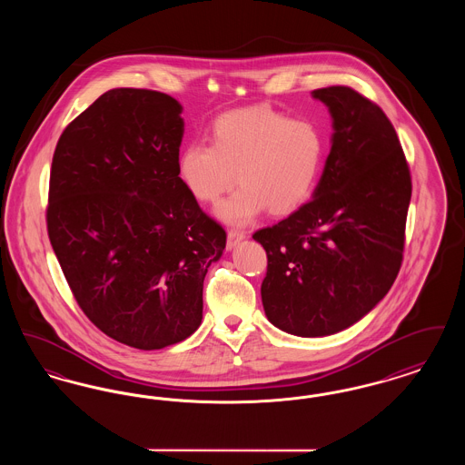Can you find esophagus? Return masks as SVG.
Segmentation results:
<instances>
[{
    "instance_id": "esophagus-1",
    "label": "esophagus",
    "mask_w": 465,
    "mask_h": 465,
    "mask_svg": "<svg viewBox=\"0 0 465 465\" xmlns=\"http://www.w3.org/2000/svg\"><path fill=\"white\" fill-rule=\"evenodd\" d=\"M243 239H245V233L241 232V230H235V228H232L230 232H228V241H226V247L228 249H233L235 245H239V243L242 242Z\"/></svg>"
}]
</instances>
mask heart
<instances>
[{
  "label": "heart",
  "mask_w": 465,
  "mask_h": 465,
  "mask_svg": "<svg viewBox=\"0 0 465 465\" xmlns=\"http://www.w3.org/2000/svg\"><path fill=\"white\" fill-rule=\"evenodd\" d=\"M326 137L310 118H291L270 106L220 114L211 144L188 143L177 158V174L192 197L216 202L239 173L242 184L216 209L223 222L245 224L266 207L289 214L313 193L322 173Z\"/></svg>",
  "instance_id": "heart-1"
}]
</instances>
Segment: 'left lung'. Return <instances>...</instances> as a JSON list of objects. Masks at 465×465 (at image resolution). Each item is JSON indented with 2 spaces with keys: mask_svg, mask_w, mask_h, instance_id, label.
I'll return each instance as SVG.
<instances>
[{
  "mask_svg": "<svg viewBox=\"0 0 465 465\" xmlns=\"http://www.w3.org/2000/svg\"><path fill=\"white\" fill-rule=\"evenodd\" d=\"M312 95L331 113V152L312 195L258 230L268 266V321L296 336L351 328L398 277L411 199L410 167L391 120L373 101L334 85Z\"/></svg>",
  "mask_w": 465,
  "mask_h": 465,
  "instance_id": "8db88e82",
  "label": "left lung"
}]
</instances>
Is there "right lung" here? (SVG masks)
<instances>
[{"label":"right lung","instance_id":"obj_1","mask_svg":"<svg viewBox=\"0 0 465 465\" xmlns=\"http://www.w3.org/2000/svg\"><path fill=\"white\" fill-rule=\"evenodd\" d=\"M181 111L156 90H108L52 158L46 228L67 284L95 328L139 351L197 331L226 245L177 174Z\"/></svg>","mask_w":465,"mask_h":465}]
</instances>
